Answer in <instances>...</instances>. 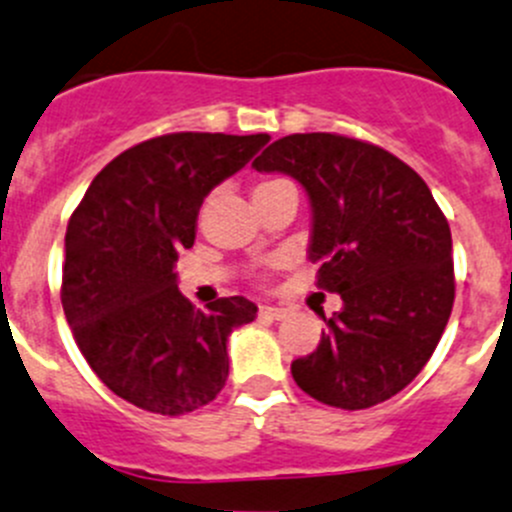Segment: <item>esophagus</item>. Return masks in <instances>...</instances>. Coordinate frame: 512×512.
I'll return each instance as SVG.
<instances>
[{
    "instance_id": "obj_1",
    "label": "esophagus",
    "mask_w": 512,
    "mask_h": 512,
    "mask_svg": "<svg viewBox=\"0 0 512 512\" xmlns=\"http://www.w3.org/2000/svg\"><path fill=\"white\" fill-rule=\"evenodd\" d=\"M260 315L267 317V320H282V317L287 315V310L285 307H277V305H262Z\"/></svg>"
}]
</instances>
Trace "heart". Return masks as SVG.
<instances>
[{"label":"heart","instance_id":"b5f03b06","mask_svg":"<svg viewBox=\"0 0 512 512\" xmlns=\"http://www.w3.org/2000/svg\"><path fill=\"white\" fill-rule=\"evenodd\" d=\"M272 182H277V180H270V182H262V185H257V187H265V185H272Z\"/></svg>","mask_w":512,"mask_h":512}]
</instances>
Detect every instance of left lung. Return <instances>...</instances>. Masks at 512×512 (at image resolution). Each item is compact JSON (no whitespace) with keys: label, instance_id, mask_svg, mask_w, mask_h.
<instances>
[{"label":"left lung","instance_id":"1","mask_svg":"<svg viewBox=\"0 0 512 512\" xmlns=\"http://www.w3.org/2000/svg\"><path fill=\"white\" fill-rule=\"evenodd\" d=\"M252 167L305 187L317 287L342 297L292 377L332 408L385 403L418 377L453 310V237L433 192L388 150L330 132L282 137Z\"/></svg>","mask_w":512,"mask_h":512}]
</instances>
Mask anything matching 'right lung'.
Instances as JSON below:
<instances>
[{
  "label": "right lung",
  "mask_w": 512,
  "mask_h": 512,
  "mask_svg": "<svg viewBox=\"0 0 512 512\" xmlns=\"http://www.w3.org/2000/svg\"><path fill=\"white\" fill-rule=\"evenodd\" d=\"M267 142L222 132L140 142L94 177L69 217L64 317L99 380L147 413H192L225 388L227 337L257 307L237 295L195 310L175 262L195 245L205 197Z\"/></svg>",
  "instance_id": "add662e5"
}]
</instances>
